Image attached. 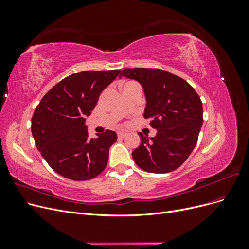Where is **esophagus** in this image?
Listing matches in <instances>:
<instances>
[{"instance_id": "obj_1", "label": "esophagus", "mask_w": 249, "mask_h": 249, "mask_svg": "<svg viewBox=\"0 0 249 249\" xmlns=\"http://www.w3.org/2000/svg\"><path fill=\"white\" fill-rule=\"evenodd\" d=\"M117 136L120 137V138H124L126 136V133H124V132H118L117 133Z\"/></svg>"}]
</instances>
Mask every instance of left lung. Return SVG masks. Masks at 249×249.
<instances>
[{"mask_svg": "<svg viewBox=\"0 0 249 249\" xmlns=\"http://www.w3.org/2000/svg\"><path fill=\"white\" fill-rule=\"evenodd\" d=\"M138 81L144 89V118L157 129L156 137H141L132 156L147 172L166 173L178 169L197 143L203 123L202 103L194 88L176 74L160 69H124L119 78Z\"/></svg>", "mask_w": 249, "mask_h": 249, "instance_id": "1", "label": "left lung"}]
</instances>
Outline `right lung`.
I'll return each instance as SVG.
<instances>
[{
  "label": "right lung",
  "instance_id": "add662e5",
  "mask_svg": "<svg viewBox=\"0 0 249 249\" xmlns=\"http://www.w3.org/2000/svg\"><path fill=\"white\" fill-rule=\"evenodd\" d=\"M120 70L72 73L53 87L37 105L31 131L43 159L58 175L87 180L106 168L109 149L117 139L106 130L89 138L86 116L91 114L101 92Z\"/></svg>",
  "mask_w": 249,
  "mask_h": 249
}]
</instances>
